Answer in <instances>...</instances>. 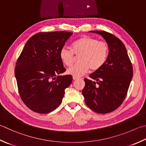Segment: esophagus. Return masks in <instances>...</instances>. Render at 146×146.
I'll return each instance as SVG.
<instances>
[{
	"label": "esophagus",
	"mask_w": 146,
	"mask_h": 146,
	"mask_svg": "<svg viewBox=\"0 0 146 146\" xmlns=\"http://www.w3.org/2000/svg\"><path fill=\"white\" fill-rule=\"evenodd\" d=\"M78 77H76V76H73V80H76V79H78Z\"/></svg>",
	"instance_id": "34e87169"
}]
</instances>
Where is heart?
Masks as SVG:
<instances>
[{
    "label": "heart",
    "instance_id": "heart-1",
    "mask_svg": "<svg viewBox=\"0 0 146 146\" xmlns=\"http://www.w3.org/2000/svg\"><path fill=\"white\" fill-rule=\"evenodd\" d=\"M71 50L63 47L60 50L59 57L63 64L70 67L79 55L78 64L68 69V73L74 76H80L91 71H97L102 67L107 59L109 48L105 41L89 36H84L71 44Z\"/></svg>",
    "mask_w": 146,
    "mask_h": 146
}]
</instances>
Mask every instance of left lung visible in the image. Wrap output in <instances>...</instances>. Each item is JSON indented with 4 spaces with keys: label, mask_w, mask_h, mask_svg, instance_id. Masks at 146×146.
Listing matches in <instances>:
<instances>
[{
    "label": "left lung",
    "mask_w": 146,
    "mask_h": 146,
    "mask_svg": "<svg viewBox=\"0 0 146 146\" xmlns=\"http://www.w3.org/2000/svg\"><path fill=\"white\" fill-rule=\"evenodd\" d=\"M92 33L102 35L108 43L109 53L100 70L85 78L82 90L86 104L94 112L107 113L117 109L124 102L133 76V66L123 42L106 31Z\"/></svg>",
    "instance_id": "left-lung-1"
}]
</instances>
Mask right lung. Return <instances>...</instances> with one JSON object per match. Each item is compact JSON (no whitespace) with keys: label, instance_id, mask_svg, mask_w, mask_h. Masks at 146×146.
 <instances>
[{"label":"right lung","instance_id":"add662e5","mask_svg":"<svg viewBox=\"0 0 146 146\" xmlns=\"http://www.w3.org/2000/svg\"><path fill=\"white\" fill-rule=\"evenodd\" d=\"M66 31L41 32L29 39L15 68L21 99L31 110L47 113L61 103L72 82L59 57L60 49L72 35Z\"/></svg>","mask_w":146,"mask_h":146}]
</instances>
